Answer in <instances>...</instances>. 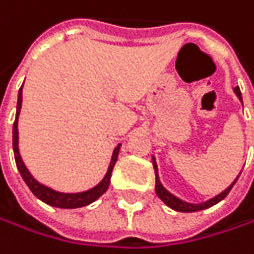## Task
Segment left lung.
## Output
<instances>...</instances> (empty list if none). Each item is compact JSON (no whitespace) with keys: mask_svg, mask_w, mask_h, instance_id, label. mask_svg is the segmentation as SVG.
I'll list each match as a JSON object with an SVG mask.
<instances>
[{"mask_svg":"<svg viewBox=\"0 0 254 254\" xmlns=\"http://www.w3.org/2000/svg\"><path fill=\"white\" fill-rule=\"evenodd\" d=\"M234 92L237 93V96H238V99L243 102V96H241V90H240V87L237 86L235 89H234ZM153 167H155V173H156V195L170 207V208H173V210H176V211H180V213H193V211H201V210H205V208H210V207H213V205H216L217 202H220L223 198H226L228 196V193L231 192V189L234 188V185H235V182L238 180V177L235 179V182L228 188V189H225L222 193H219L217 196H214V198H211L210 201H205V202H202V204H189V202H185V201H182V199H179L177 196H174L173 193H170L162 185H161V182H159V177H158V167H156V161H155V158H153Z\"/></svg>","mask_w":254,"mask_h":254,"instance_id":"left-lung-1","label":"left lung"}]
</instances>
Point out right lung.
I'll return each instance as SVG.
<instances>
[{"instance_id":"1","label":"right lung","mask_w":254,"mask_h":254,"mask_svg":"<svg viewBox=\"0 0 254 254\" xmlns=\"http://www.w3.org/2000/svg\"><path fill=\"white\" fill-rule=\"evenodd\" d=\"M20 107H22V87L19 89V96H17V107H16V119L13 123V152H14V161L17 165V170L22 176V179L25 180V183L28 185V188L31 189V192L41 199L43 202L58 207V208H80L84 207L87 204H92L93 201H96L110 186V179H111V171L114 168V164L117 161V155L120 150V144L114 149L113 152V158L108 167V171L105 174V177L102 179L101 183H98L95 188L86 190V192H80V193H62V192H56L41 183H38L26 170L20 155H19V147H17V140H19V134H17V119H19V113H20Z\"/></svg>"}]
</instances>
